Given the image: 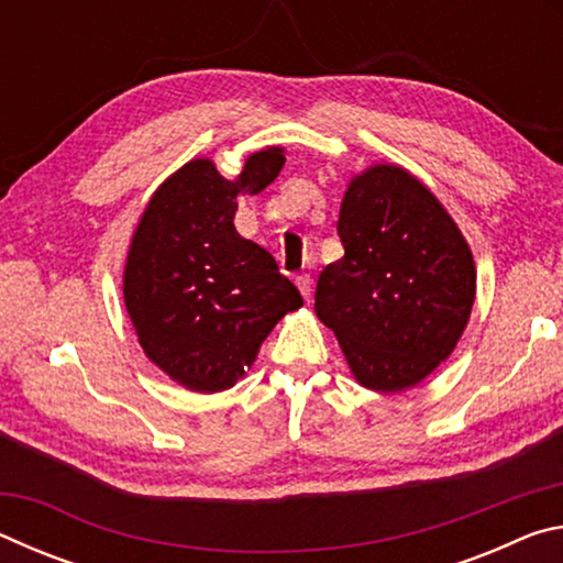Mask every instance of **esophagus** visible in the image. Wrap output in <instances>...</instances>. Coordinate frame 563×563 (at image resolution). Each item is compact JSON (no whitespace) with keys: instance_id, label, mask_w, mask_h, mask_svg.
Returning <instances> with one entry per match:
<instances>
[{"instance_id":"1","label":"esophagus","mask_w":563,"mask_h":563,"mask_svg":"<svg viewBox=\"0 0 563 563\" xmlns=\"http://www.w3.org/2000/svg\"><path fill=\"white\" fill-rule=\"evenodd\" d=\"M295 285H298V290L302 292V298L308 300L310 295H312V278L308 273H302V275H298V278H295Z\"/></svg>"}]
</instances>
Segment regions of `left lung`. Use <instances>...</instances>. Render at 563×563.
<instances>
[{"label":"left lung","instance_id":"8db88e82","mask_svg":"<svg viewBox=\"0 0 563 563\" xmlns=\"http://www.w3.org/2000/svg\"><path fill=\"white\" fill-rule=\"evenodd\" d=\"M338 233L345 255L320 273L318 318L362 387L402 393L452 355L470 322V245L432 190L393 164L350 180Z\"/></svg>","mask_w":563,"mask_h":563}]
</instances>
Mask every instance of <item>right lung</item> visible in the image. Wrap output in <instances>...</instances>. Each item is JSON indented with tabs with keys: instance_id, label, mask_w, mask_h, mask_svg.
Instances as JSON below:
<instances>
[{
	"instance_id": "obj_1",
	"label": "right lung",
	"mask_w": 563,
	"mask_h": 563,
	"mask_svg": "<svg viewBox=\"0 0 563 563\" xmlns=\"http://www.w3.org/2000/svg\"><path fill=\"white\" fill-rule=\"evenodd\" d=\"M283 148L247 156L228 180L194 158L151 196L123 268V302L146 357L194 393L233 387L302 298L258 243L235 231L238 196L278 178Z\"/></svg>"
}]
</instances>
